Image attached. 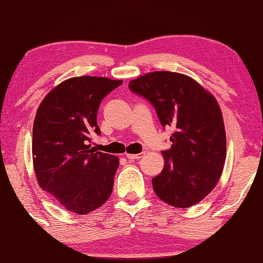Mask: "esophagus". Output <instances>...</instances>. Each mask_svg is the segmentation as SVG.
<instances>
[{
	"instance_id": "34e87169",
	"label": "esophagus",
	"mask_w": 263,
	"mask_h": 263,
	"mask_svg": "<svg viewBox=\"0 0 263 263\" xmlns=\"http://www.w3.org/2000/svg\"><path fill=\"white\" fill-rule=\"evenodd\" d=\"M144 155H145V152H141L138 154H126V158L130 160H138V159H141Z\"/></svg>"
}]
</instances>
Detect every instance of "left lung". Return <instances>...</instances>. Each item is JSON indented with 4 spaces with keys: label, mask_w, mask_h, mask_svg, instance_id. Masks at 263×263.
I'll use <instances>...</instances> for the list:
<instances>
[{
    "label": "left lung",
    "mask_w": 263,
    "mask_h": 263,
    "mask_svg": "<svg viewBox=\"0 0 263 263\" xmlns=\"http://www.w3.org/2000/svg\"><path fill=\"white\" fill-rule=\"evenodd\" d=\"M135 94L154 106L163 127L172 126V147L162 151V172L152 179L164 203L193 206L210 194L221 175L226 135L219 105L210 92L189 77L153 72L128 83Z\"/></svg>",
    "instance_id": "obj_1"
}]
</instances>
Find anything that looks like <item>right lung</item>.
Instances as JSON below:
<instances>
[{"instance_id":"1","label":"right lung","mask_w":263,"mask_h":263,"mask_svg":"<svg viewBox=\"0 0 263 263\" xmlns=\"http://www.w3.org/2000/svg\"><path fill=\"white\" fill-rule=\"evenodd\" d=\"M123 81L108 78L68 79L48 92L35 114L33 167L38 183L66 210L86 215L108 201L118 159L96 152L102 100Z\"/></svg>"}]
</instances>
